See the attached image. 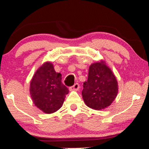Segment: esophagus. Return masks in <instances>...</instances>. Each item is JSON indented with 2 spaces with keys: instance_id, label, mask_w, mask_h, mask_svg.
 I'll return each instance as SVG.
<instances>
[{
  "instance_id": "esophagus-1",
  "label": "esophagus",
  "mask_w": 149,
  "mask_h": 149,
  "mask_svg": "<svg viewBox=\"0 0 149 149\" xmlns=\"http://www.w3.org/2000/svg\"><path fill=\"white\" fill-rule=\"evenodd\" d=\"M79 88H80L79 84H78V83H75L73 86H71V87L70 88V90H71V91H78Z\"/></svg>"
}]
</instances>
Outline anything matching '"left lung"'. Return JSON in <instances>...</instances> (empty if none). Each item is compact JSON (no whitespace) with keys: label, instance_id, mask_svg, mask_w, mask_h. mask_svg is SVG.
<instances>
[{"label":"left lung","instance_id":"8db88e82","mask_svg":"<svg viewBox=\"0 0 149 149\" xmlns=\"http://www.w3.org/2000/svg\"><path fill=\"white\" fill-rule=\"evenodd\" d=\"M83 86L82 95L85 103L97 110L110 105L118 93L115 76L102 61L90 66L88 81L83 83Z\"/></svg>","mask_w":149,"mask_h":149}]
</instances>
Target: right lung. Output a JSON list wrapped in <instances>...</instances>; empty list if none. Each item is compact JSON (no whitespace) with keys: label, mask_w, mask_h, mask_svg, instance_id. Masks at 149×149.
<instances>
[{"label":"right lung","mask_w":149,"mask_h":149,"mask_svg":"<svg viewBox=\"0 0 149 149\" xmlns=\"http://www.w3.org/2000/svg\"><path fill=\"white\" fill-rule=\"evenodd\" d=\"M35 104L45 113L55 112L61 107L68 89L61 82V74L53 64L46 62L35 72L29 87Z\"/></svg>","instance_id":"obj_1"}]
</instances>
